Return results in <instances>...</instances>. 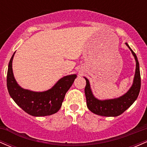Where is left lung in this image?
Masks as SVG:
<instances>
[{
	"label": "left lung",
	"mask_w": 147,
	"mask_h": 147,
	"mask_svg": "<svg viewBox=\"0 0 147 147\" xmlns=\"http://www.w3.org/2000/svg\"><path fill=\"white\" fill-rule=\"evenodd\" d=\"M126 45L129 47L130 50L132 52L136 61V74L133 79V85L126 93L118 98L99 100L94 97L91 91L88 79L84 77L86 81V85L84 92L86 98L87 107L93 113L101 116H106V117H116L123 113L126 109H129L138 98L141 86L139 62L136 53L130 48L127 43H126Z\"/></svg>",
	"instance_id": "obj_1"
}]
</instances>
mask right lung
I'll return each instance as SVG.
<instances>
[{
    "instance_id": "1",
    "label": "right lung",
    "mask_w": 147,
    "mask_h": 147,
    "mask_svg": "<svg viewBox=\"0 0 147 147\" xmlns=\"http://www.w3.org/2000/svg\"><path fill=\"white\" fill-rule=\"evenodd\" d=\"M13 54L8 65L7 86L13 100L25 112L35 117L47 116L56 113L61 107L65 93L73 84L77 75L63 77L50 90L34 92L23 89L16 82L12 71Z\"/></svg>"
}]
</instances>
